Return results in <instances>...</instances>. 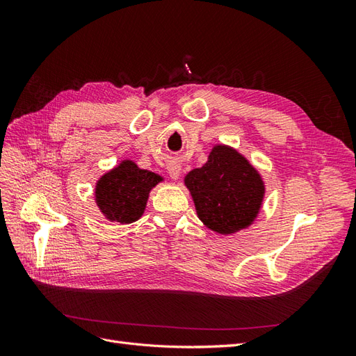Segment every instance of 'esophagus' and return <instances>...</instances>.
<instances>
[{
  "mask_svg": "<svg viewBox=\"0 0 356 356\" xmlns=\"http://www.w3.org/2000/svg\"><path fill=\"white\" fill-rule=\"evenodd\" d=\"M168 174L172 179H178L181 174V165L177 163V161H170L168 165Z\"/></svg>",
  "mask_w": 356,
  "mask_h": 356,
  "instance_id": "1",
  "label": "esophagus"
}]
</instances>
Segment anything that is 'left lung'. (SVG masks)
<instances>
[{"instance_id": "8db88e82", "label": "left lung", "mask_w": 356, "mask_h": 356, "mask_svg": "<svg viewBox=\"0 0 356 356\" xmlns=\"http://www.w3.org/2000/svg\"><path fill=\"white\" fill-rule=\"evenodd\" d=\"M184 184L199 220L218 234L248 229L264 200V181L245 156L230 145H213L208 161L190 170Z\"/></svg>"}]
</instances>
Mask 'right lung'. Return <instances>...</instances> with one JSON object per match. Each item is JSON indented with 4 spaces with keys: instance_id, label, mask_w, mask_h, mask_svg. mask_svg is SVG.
I'll use <instances>...</instances> for the list:
<instances>
[{
    "instance_id": "obj_1",
    "label": "right lung",
    "mask_w": 356,
    "mask_h": 356,
    "mask_svg": "<svg viewBox=\"0 0 356 356\" xmlns=\"http://www.w3.org/2000/svg\"><path fill=\"white\" fill-rule=\"evenodd\" d=\"M160 181V175L126 159L96 181L95 202L108 221L131 224L143 217L149 191Z\"/></svg>"
}]
</instances>
